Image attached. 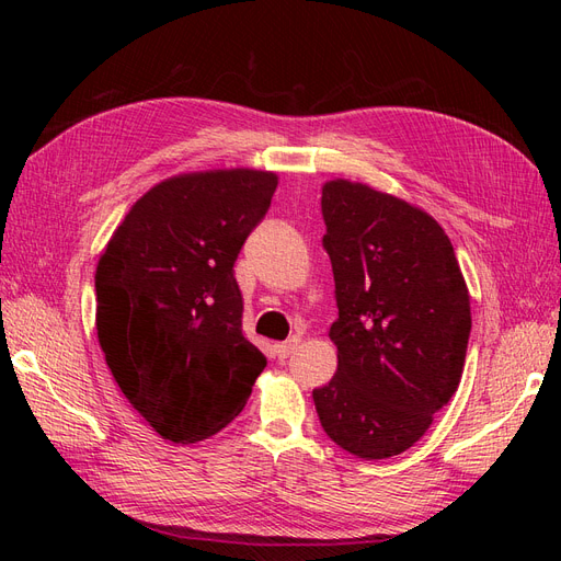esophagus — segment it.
<instances>
[{"instance_id": "esophagus-1", "label": "esophagus", "mask_w": 561, "mask_h": 561, "mask_svg": "<svg viewBox=\"0 0 561 561\" xmlns=\"http://www.w3.org/2000/svg\"><path fill=\"white\" fill-rule=\"evenodd\" d=\"M297 346H299V339H290V342L276 344V346H274V353L278 355V360H285V358H290V355L297 351Z\"/></svg>"}]
</instances>
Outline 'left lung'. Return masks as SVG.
Instances as JSON below:
<instances>
[{"label":"left lung","mask_w":561,"mask_h":561,"mask_svg":"<svg viewBox=\"0 0 561 561\" xmlns=\"http://www.w3.org/2000/svg\"><path fill=\"white\" fill-rule=\"evenodd\" d=\"M339 318L336 375L313 390L320 426L377 461L410 449L456 393L470 297L449 236L410 203L360 182L322 186Z\"/></svg>","instance_id":"8db88e82"}]
</instances>
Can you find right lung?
Listing matches in <instances>:
<instances>
[{"label": "right lung", "mask_w": 561, "mask_h": 561, "mask_svg": "<svg viewBox=\"0 0 561 561\" xmlns=\"http://www.w3.org/2000/svg\"><path fill=\"white\" fill-rule=\"evenodd\" d=\"M276 184L248 168L165 180L128 210L98 262L100 348L128 402L171 443L222 431L266 367L243 336L233 264Z\"/></svg>", "instance_id": "1"}]
</instances>
